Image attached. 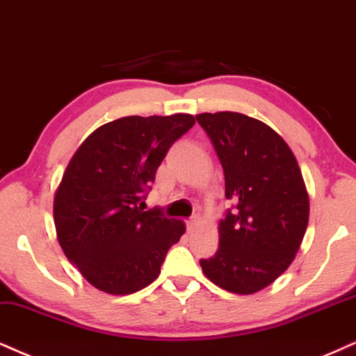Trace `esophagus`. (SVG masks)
I'll return each mask as SVG.
<instances>
[{
    "instance_id": "1",
    "label": "esophagus",
    "mask_w": 356,
    "mask_h": 356,
    "mask_svg": "<svg viewBox=\"0 0 356 356\" xmlns=\"http://www.w3.org/2000/svg\"><path fill=\"white\" fill-rule=\"evenodd\" d=\"M197 225H199V220H197V218L188 220V222H187V233H193V230L197 228Z\"/></svg>"
}]
</instances>
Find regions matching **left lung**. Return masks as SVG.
<instances>
[{
  "instance_id": "8db88e82",
  "label": "left lung",
  "mask_w": 356,
  "mask_h": 356,
  "mask_svg": "<svg viewBox=\"0 0 356 356\" xmlns=\"http://www.w3.org/2000/svg\"><path fill=\"white\" fill-rule=\"evenodd\" d=\"M225 172L233 213L218 222V250L202 259L213 284L254 294L291 266L309 223V193L287 143L263 121L235 111L195 116Z\"/></svg>"
}]
</instances>
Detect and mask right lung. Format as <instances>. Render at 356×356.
Returning a JSON list of instances; mask_svg holds the SVG:
<instances>
[{
	"label": "right lung",
	"mask_w": 356,
	"mask_h": 356,
	"mask_svg": "<svg viewBox=\"0 0 356 356\" xmlns=\"http://www.w3.org/2000/svg\"><path fill=\"white\" fill-rule=\"evenodd\" d=\"M195 118L124 116L97 128L67 164L54 195V223L64 254L106 294L145 289L186 233L182 220L141 209L145 191L169 147Z\"/></svg>",
	"instance_id": "right-lung-1"
}]
</instances>
